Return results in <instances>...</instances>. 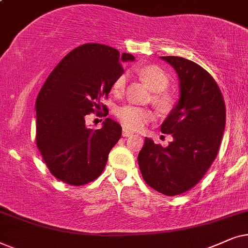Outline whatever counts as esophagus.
I'll list each match as a JSON object with an SVG mask.
<instances>
[{
    "label": "esophagus",
    "instance_id": "34e87169",
    "mask_svg": "<svg viewBox=\"0 0 248 248\" xmlns=\"http://www.w3.org/2000/svg\"><path fill=\"white\" fill-rule=\"evenodd\" d=\"M130 135H133V134H131V131L127 130V129L122 130V136H124V137H129Z\"/></svg>",
    "mask_w": 248,
    "mask_h": 248
}]
</instances>
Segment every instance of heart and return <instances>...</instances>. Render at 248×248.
I'll use <instances>...</instances> for the list:
<instances>
[{
	"instance_id": "heart-1",
	"label": "heart",
	"mask_w": 248,
	"mask_h": 248,
	"mask_svg": "<svg viewBox=\"0 0 248 248\" xmlns=\"http://www.w3.org/2000/svg\"><path fill=\"white\" fill-rule=\"evenodd\" d=\"M138 75L146 81L151 90L156 92L154 95V101L161 108H168L171 105L172 98L164 90L169 86V76L157 65H146L137 70ZM127 85V76L122 74L113 82V92L115 94H122ZM117 118L126 128L133 130L141 129L148 121L153 119V113L148 108H140L136 105H122L117 108Z\"/></svg>"
}]
</instances>
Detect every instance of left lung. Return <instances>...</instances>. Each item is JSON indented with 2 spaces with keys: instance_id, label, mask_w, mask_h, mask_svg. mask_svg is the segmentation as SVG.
Returning <instances> with one entry per match:
<instances>
[{
  "instance_id": "8db88e82",
  "label": "left lung",
  "mask_w": 248,
  "mask_h": 248,
  "mask_svg": "<svg viewBox=\"0 0 248 248\" xmlns=\"http://www.w3.org/2000/svg\"><path fill=\"white\" fill-rule=\"evenodd\" d=\"M176 70L179 100L161 124L171 134L168 146L145 138L138 166L145 183L167 196L183 194L202 179L216 160L226 126V108L219 86L195 62L161 57Z\"/></svg>"
}]
</instances>
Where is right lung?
<instances>
[{"mask_svg": "<svg viewBox=\"0 0 248 248\" xmlns=\"http://www.w3.org/2000/svg\"><path fill=\"white\" fill-rule=\"evenodd\" d=\"M134 60L128 53L88 43L68 53L46 79L35 105L36 143L57 179L81 186L104 170L122 128L107 118L101 129H93L85 119L94 111L105 113L101 98L124 74L121 64Z\"/></svg>", "mask_w": 248, "mask_h": 248, "instance_id": "1", "label": "right lung"}]
</instances>
